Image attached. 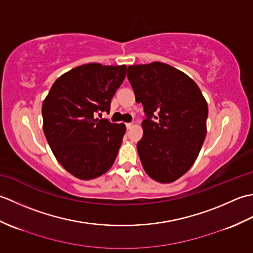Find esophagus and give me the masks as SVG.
<instances>
[{
  "instance_id": "1",
  "label": "esophagus",
  "mask_w": 253,
  "mask_h": 253,
  "mask_svg": "<svg viewBox=\"0 0 253 253\" xmlns=\"http://www.w3.org/2000/svg\"><path fill=\"white\" fill-rule=\"evenodd\" d=\"M131 127H132V124H131V123H127V124H126V128H127V129H130Z\"/></svg>"
}]
</instances>
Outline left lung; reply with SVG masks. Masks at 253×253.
I'll return each instance as SVG.
<instances>
[{
    "label": "left lung",
    "mask_w": 253,
    "mask_h": 253,
    "mask_svg": "<svg viewBox=\"0 0 253 253\" xmlns=\"http://www.w3.org/2000/svg\"><path fill=\"white\" fill-rule=\"evenodd\" d=\"M127 78L146 115L137 142L144 170L164 184L178 179L206 139V99L190 77L164 63L128 66Z\"/></svg>",
    "instance_id": "1"
}]
</instances>
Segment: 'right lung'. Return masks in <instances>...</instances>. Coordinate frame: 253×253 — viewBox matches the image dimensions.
<instances>
[{
	"label": "right lung",
	"mask_w": 253,
	"mask_h": 253,
	"mask_svg": "<svg viewBox=\"0 0 253 253\" xmlns=\"http://www.w3.org/2000/svg\"><path fill=\"white\" fill-rule=\"evenodd\" d=\"M126 71V65L99 63L75 67L55 80L43 101L47 143L58 163L79 179L104 174L117 157L126 126L95 116L110 112L111 100Z\"/></svg>",
	"instance_id": "obj_1"
}]
</instances>
